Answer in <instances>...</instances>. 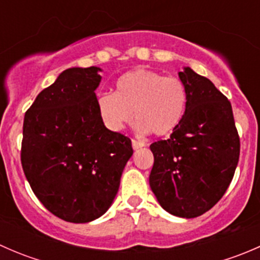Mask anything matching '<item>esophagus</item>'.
I'll list each match as a JSON object with an SVG mask.
<instances>
[{"instance_id":"obj_1","label":"esophagus","mask_w":260,"mask_h":260,"mask_svg":"<svg viewBox=\"0 0 260 260\" xmlns=\"http://www.w3.org/2000/svg\"><path fill=\"white\" fill-rule=\"evenodd\" d=\"M132 147H133V149H140V148H142V147H145V143L143 142H141V141H136V140H132Z\"/></svg>"}]
</instances>
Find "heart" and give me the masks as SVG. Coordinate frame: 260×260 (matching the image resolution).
I'll list each match as a JSON object with an SVG mask.
<instances>
[{
	"mask_svg": "<svg viewBox=\"0 0 260 260\" xmlns=\"http://www.w3.org/2000/svg\"><path fill=\"white\" fill-rule=\"evenodd\" d=\"M96 107L104 125L113 132L129 124L135 113L140 132L166 137L177 129L185 117L187 91L177 78L136 69L117 80L114 93L101 94Z\"/></svg>",
	"mask_w": 260,
	"mask_h": 260,
	"instance_id": "1",
	"label": "heart"
}]
</instances>
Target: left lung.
<instances>
[{"label": "left lung", "mask_w": 260, "mask_h": 260, "mask_svg": "<svg viewBox=\"0 0 260 260\" xmlns=\"http://www.w3.org/2000/svg\"><path fill=\"white\" fill-rule=\"evenodd\" d=\"M179 78L187 91L186 113L169 140L149 146L154 157L149 186L167 212L192 219L210 210L229 187L240 141L226 96L188 67Z\"/></svg>", "instance_id": "left-lung-1"}]
</instances>
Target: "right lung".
Instances as JSON below:
<instances>
[{
	"mask_svg": "<svg viewBox=\"0 0 260 260\" xmlns=\"http://www.w3.org/2000/svg\"><path fill=\"white\" fill-rule=\"evenodd\" d=\"M101 68H70L44 89L23 119L21 164L36 198L69 222L93 221L111 208L133 154L128 137L101 119Z\"/></svg>",
	"mask_w": 260,
	"mask_h": 260,
	"instance_id": "1",
	"label": "right lung"
}]
</instances>
